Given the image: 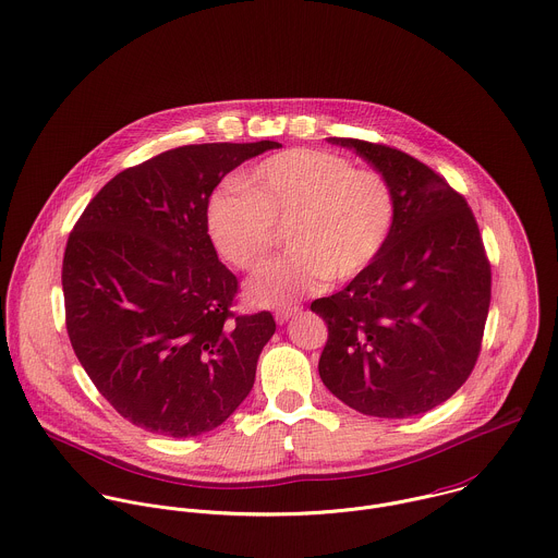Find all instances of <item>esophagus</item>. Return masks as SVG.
<instances>
[{"label": "esophagus", "mask_w": 558, "mask_h": 558, "mask_svg": "<svg viewBox=\"0 0 558 558\" xmlns=\"http://www.w3.org/2000/svg\"><path fill=\"white\" fill-rule=\"evenodd\" d=\"M300 313V306H284V308H278L276 313H274V317H276V322L278 324H284V322H289L293 315H298Z\"/></svg>", "instance_id": "1"}]
</instances>
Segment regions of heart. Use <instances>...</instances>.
Masks as SVG:
<instances>
[{"mask_svg":"<svg viewBox=\"0 0 558 558\" xmlns=\"http://www.w3.org/2000/svg\"><path fill=\"white\" fill-rule=\"evenodd\" d=\"M219 254L254 269L284 228L287 252L247 282L260 306H282L330 280L361 274L385 247L396 193L385 173L322 149H289L256 165L241 186L219 189L206 210Z\"/></svg>","mask_w":558,"mask_h":558,"instance_id":"b5f03b06","label":"heart"}]
</instances>
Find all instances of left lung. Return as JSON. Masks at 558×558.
<instances>
[{"label":"left lung","instance_id":"obj_1","mask_svg":"<svg viewBox=\"0 0 558 558\" xmlns=\"http://www.w3.org/2000/svg\"><path fill=\"white\" fill-rule=\"evenodd\" d=\"M387 175L393 230L339 293L311 304L328 326L324 385L350 409L407 420L470 378L492 302V265L465 197L417 158L380 143L328 138Z\"/></svg>","mask_w":558,"mask_h":558}]
</instances>
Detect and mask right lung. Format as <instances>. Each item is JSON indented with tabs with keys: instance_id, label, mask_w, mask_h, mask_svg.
Here are the masks:
<instances>
[{
	"instance_id": "1",
	"label": "right lung",
	"mask_w": 558,
	"mask_h": 558,
	"mask_svg": "<svg viewBox=\"0 0 558 558\" xmlns=\"http://www.w3.org/2000/svg\"><path fill=\"white\" fill-rule=\"evenodd\" d=\"M276 141L204 143L117 173L88 202L62 258L71 348L134 426L197 437L247 398L276 332L269 311L234 315L239 282L208 236V199Z\"/></svg>"
}]
</instances>
